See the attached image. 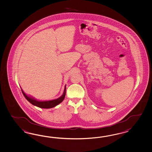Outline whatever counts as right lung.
Here are the masks:
<instances>
[{
  "label": "right lung",
  "instance_id": "1",
  "mask_svg": "<svg viewBox=\"0 0 152 152\" xmlns=\"http://www.w3.org/2000/svg\"><path fill=\"white\" fill-rule=\"evenodd\" d=\"M21 89L22 91V93L23 94V96L26 98V99L27 100V101L30 102L31 104L36 106L37 107H39V108H42V109H50V108L54 107L57 105H58L61 102H62L63 101L65 96H66V86H65L62 95H61L58 98H57L56 99H54V100H48V101H39L38 100L35 99V97L26 95L23 92L21 88Z\"/></svg>",
  "mask_w": 152,
  "mask_h": 152
}]
</instances>
